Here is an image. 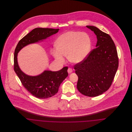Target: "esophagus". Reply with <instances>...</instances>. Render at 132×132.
I'll return each mask as SVG.
<instances>
[{"label":"esophagus","instance_id":"1","mask_svg":"<svg viewBox=\"0 0 132 132\" xmlns=\"http://www.w3.org/2000/svg\"><path fill=\"white\" fill-rule=\"evenodd\" d=\"M68 72L69 74H71V73H72L73 72V70L71 68H69L68 70Z\"/></svg>","mask_w":132,"mask_h":132}]
</instances>
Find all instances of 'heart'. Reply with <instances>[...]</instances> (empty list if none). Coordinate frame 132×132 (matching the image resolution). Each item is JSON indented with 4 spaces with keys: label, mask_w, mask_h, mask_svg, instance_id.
Instances as JSON below:
<instances>
[{
    "label": "heart",
    "mask_w": 132,
    "mask_h": 132,
    "mask_svg": "<svg viewBox=\"0 0 132 132\" xmlns=\"http://www.w3.org/2000/svg\"><path fill=\"white\" fill-rule=\"evenodd\" d=\"M56 47L51 50V53L59 61H64V56L75 63L83 61L89 54L92 42L89 36L85 32L67 31L60 35L56 41Z\"/></svg>",
    "instance_id": "obj_1"
}]
</instances>
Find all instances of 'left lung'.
<instances>
[{"instance_id":"obj_1","label":"left lung","mask_w":132,"mask_h":132,"mask_svg":"<svg viewBox=\"0 0 132 132\" xmlns=\"http://www.w3.org/2000/svg\"><path fill=\"white\" fill-rule=\"evenodd\" d=\"M97 38L96 48L74 66L78 77L77 87L90 97L103 94L110 87L118 67L116 46L111 37L94 26H86Z\"/></svg>"}]
</instances>
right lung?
Instances as JSON below:
<instances>
[{"label": "right lung", "mask_w": 132, "mask_h": 132, "mask_svg": "<svg viewBox=\"0 0 132 132\" xmlns=\"http://www.w3.org/2000/svg\"><path fill=\"white\" fill-rule=\"evenodd\" d=\"M58 31L59 29L35 28L19 41L15 50L14 71L24 87L30 94L38 98H47L57 93L60 85L68 76V68L64 67L56 72L46 70L36 76L27 75L19 68L17 60L18 53L25 46L43 41V39L56 34Z\"/></svg>", "instance_id": "1"}]
</instances>
